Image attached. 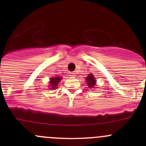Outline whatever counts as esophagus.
I'll list each match as a JSON object with an SVG mask.
<instances>
[{
	"label": "esophagus",
	"instance_id": "1",
	"mask_svg": "<svg viewBox=\"0 0 146 146\" xmlns=\"http://www.w3.org/2000/svg\"><path fill=\"white\" fill-rule=\"evenodd\" d=\"M75 75H76V73H70V76H71V77H73V76H75Z\"/></svg>",
	"mask_w": 146,
	"mask_h": 146
}]
</instances>
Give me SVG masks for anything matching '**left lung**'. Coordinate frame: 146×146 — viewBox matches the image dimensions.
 <instances>
[{
	"instance_id": "obj_1",
	"label": "left lung",
	"mask_w": 146,
	"mask_h": 146,
	"mask_svg": "<svg viewBox=\"0 0 146 146\" xmlns=\"http://www.w3.org/2000/svg\"><path fill=\"white\" fill-rule=\"evenodd\" d=\"M86 82L87 84L88 85L90 88H94V86L95 85V82H96V80H95V78L92 76V74H90L88 77L86 78Z\"/></svg>"
}]
</instances>
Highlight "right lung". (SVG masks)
<instances>
[{
    "instance_id": "add662e5",
    "label": "right lung",
    "mask_w": 146,
    "mask_h": 146,
    "mask_svg": "<svg viewBox=\"0 0 146 146\" xmlns=\"http://www.w3.org/2000/svg\"><path fill=\"white\" fill-rule=\"evenodd\" d=\"M61 78L60 77H55V78H51L50 79V85L51 86V89H55L56 88V86L58 85V82H60L61 80Z\"/></svg>"
}]
</instances>
